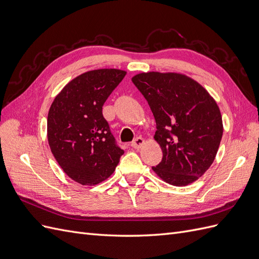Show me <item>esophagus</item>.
Masks as SVG:
<instances>
[{
    "label": "esophagus",
    "mask_w": 259,
    "mask_h": 259,
    "mask_svg": "<svg viewBox=\"0 0 259 259\" xmlns=\"http://www.w3.org/2000/svg\"><path fill=\"white\" fill-rule=\"evenodd\" d=\"M145 145V140L143 137H137L132 142V147L135 149H140Z\"/></svg>",
    "instance_id": "obj_1"
}]
</instances>
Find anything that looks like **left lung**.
Wrapping results in <instances>:
<instances>
[{
    "label": "left lung",
    "instance_id": "8db88e82",
    "mask_svg": "<svg viewBox=\"0 0 259 259\" xmlns=\"http://www.w3.org/2000/svg\"><path fill=\"white\" fill-rule=\"evenodd\" d=\"M156 123L163 158L152 169L164 182L183 187L213 164L223 137L219 107L195 80L177 72H142L132 77Z\"/></svg>",
    "mask_w": 259,
    "mask_h": 259
}]
</instances>
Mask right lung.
I'll return each mask as SVG.
<instances>
[{"mask_svg": "<svg viewBox=\"0 0 259 259\" xmlns=\"http://www.w3.org/2000/svg\"><path fill=\"white\" fill-rule=\"evenodd\" d=\"M126 71L96 69L65 85L51 105L48 140L62 170L74 182L94 186L110 177L122 149L103 115L105 101Z\"/></svg>", "mask_w": 259, "mask_h": 259, "instance_id": "obj_1", "label": "right lung"}]
</instances>
